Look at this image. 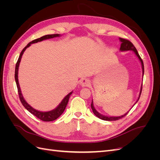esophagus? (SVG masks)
<instances>
[{"instance_id":"esophagus-1","label":"esophagus","mask_w":160,"mask_h":160,"mask_svg":"<svg viewBox=\"0 0 160 160\" xmlns=\"http://www.w3.org/2000/svg\"><path fill=\"white\" fill-rule=\"evenodd\" d=\"M80 84L82 87H88L90 84V81L89 79L84 78V79H82L81 80Z\"/></svg>"}]
</instances>
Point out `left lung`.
<instances>
[{"label": "left lung", "instance_id": "left-lung-1", "mask_svg": "<svg viewBox=\"0 0 160 160\" xmlns=\"http://www.w3.org/2000/svg\"><path fill=\"white\" fill-rule=\"evenodd\" d=\"M119 40H120L121 42H122V44H121V47H120V51H133L135 52V54L136 55V56L138 57V59H139L140 62H141V63H142V70H143V71H142V72H143V74H144L143 62V61H142V59L141 57L139 56V53H138V51H137V49H136V48H135V47H134V45H133V43H132V42L129 41L128 40V39H125V38H119ZM142 87H141V90H140V93H139V95L138 99L137 100L136 102H135V103H136L138 102L139 99V98H140V95H141V93H142ZM135 104H134V105H135ZM91 107L92 110H93V113L97 116V117L101 119L105 120V121H116V120H118V119H121V118H122L125 117V116L126 115L129 113V111L128 113H126L123 115H122V116H119V117H108V116H104V115H103L100 114L99 112H98V111H96V109H95L94 106H93V100H92V102H91Z\"/></svg>", "mask_w": 160, "mask_h": 160}]
</instances>
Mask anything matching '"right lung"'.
<instances>
[{
    "label": "right lung",
    "mask_w": 160,
    "mask_h": 160,
    "mask_svg": "<svg viewBox=\"0 0 160 160\" xmlns=\"http://www.w3.org/2000/svg\"><path fill=\"white\" fill-rule=\"evenodd\" d=\"M59 36H60L59 34H54V35H47L42 36L41 38H37V39H35V40L32 41L31 42H30L22 50L20 55H19V57H18V61H17V63H16V67H15V73H14V78H15V81H16L17 86V89H18V95H19V99H20V100H21V103L22 104L24 107H25L28 111H29L31 113H32L33 115L36 116L37 118L43 121V122H52V121H54V120L57 119L59 117H60V115L62 113H63V111H65V109L66 108V106H67V103H68L70 95L72 94V91H71V93H69L62 100L61 103L59 105H58V107L57 108H55V109H53V110L50 111H47V112H42V111H37L35 109H33L31 105H28L26 102V101L25 100V99L23 98L22 95L21 93V89H20V86H19L18 80V67H19V64H20L21 57L22 56L24 51L26 50L27 48H28V47H30L31 45L32 44V43L40 42V41H42L43 40L49 39V38H52L59 37Z\"/></svg>",
    "instance_id": "1"
}]
</instances>
